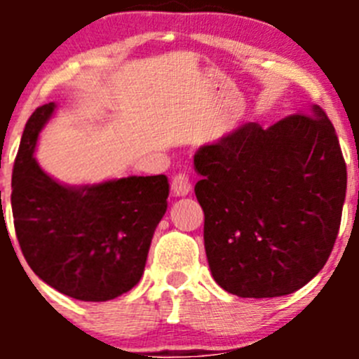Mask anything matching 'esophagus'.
Listing matches in <instances>:
<instances>
[{"mask_svg":"<svg viewBox=\"0 0 359 359\" xmlns=\"http://www.w3.org/2000/svg\"><path fill=\"white\" fill-rule=\"evenodd\" d=\"M170 189H172V194L174 196H187L192 189V183H190V177L189 174L185 172H180L172 177V182H170Z\"/></svg>","mask_w":359,"mask_h":359,"instance_id":"esophagus-1","label":"esophagus"}]
</instances>
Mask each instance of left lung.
<instances>
[{"label":"left lung","mask_w":359,"mask_h":359,"mask_svg":"<svg viewBox=\"0 0 359 359\" xmlns=\"http://www.w3.org/2000/svg\"><path fill=\"white\" fill-rule=\"evenodd\" d=\"M309 113L244 123L194 154L208 266L228 293L290 294L331 255L347 167L325 111Z\"/></svg>","instance_id":"left-lung-1"}]
</instances>
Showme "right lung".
Instances as JSON below:
<instances>
[{"label": "right lung", "instance_id": "obj_1", "mask_svg": "<svg viewBox=\"0 0 359 359\" xmlns=\"http://www.w3.org/2000/svg\"><path fill=\"white\" fill-rule=\"evenodd\" d=\"M55 104L25 126L12 172L15 236L32 271L59 293L106 302L144 275L149 246L167 210V176H129L97 185H62L34 158Z\"/></svg>", "mask_w": 359, "mask_h": 359}]
</instances>
